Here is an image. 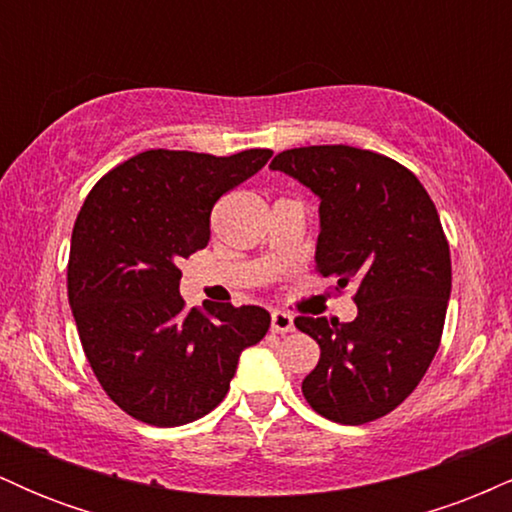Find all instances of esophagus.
Listing matches in <instances>:
<instances>
[{"mask_svg":"<svg viewBox=\"0 0 512 512\" xmlns=\"http://www.w3.org/2000/svg\"><path fill=\"white\" fill-rule=\"evenodd\" d=\"M272 332L276 334H289L293 332V317L284 310H274L272 313Z\"/></svg>","mask_w":512,"mask_h":512,"instance_id":"esophagus-1","label":"esophagus"}]
</instances>
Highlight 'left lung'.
Returning a JSON list of instances; mask_svg holds the SVG:
<instances>
[{
  "instance_id": "1",
  "label": "left lung",
  "mask_w": 512,
  "mask_h": 512,
  "mask_svg": "<svg viewBox=\"0 0 512 512\" xmlns=\"http://www.w3.org/2000/svg\"><path fill=\"white\" fill-rule=\"evenodd\" d=\"M269 168L320 197L317 272L356 286L354 322L296 317L320 344L303 397L337 424H368L416 390L440 346L452 267L436 204L402 163L354 146L281 151Z\"/></svg>"
}]
</instances>
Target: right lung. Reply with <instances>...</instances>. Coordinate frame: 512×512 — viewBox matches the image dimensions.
<instances>
[{
    "label": "right lung",
    "mask_w": 512,
    "mask_h": 512,
    "mask_svg": "<svg viewBox=\"0 0 512 512\" xmlns=\"http://www.w3.org/2000/svg\"><path fill=\"white\" fill-rule=\"evenodd\" d=\"M269 158V149H151L88 192L69 248V305L93 375L137 421L202 419L226 397L240 351L267 334L272 317L260 305L185 310L178 264L207 248L219 197Z\"/></svg>",
    "instance_id": "add662e5"
}]
</instances>
